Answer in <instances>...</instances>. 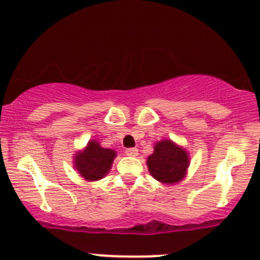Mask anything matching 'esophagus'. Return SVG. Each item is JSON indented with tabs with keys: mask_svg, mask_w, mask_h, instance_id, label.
Masks as SVG:
<instances>
[{
	"mask_svg": "<svg viewBox=\"0 0 260 260\" xmlns=\"http://www.w3.org/2000/svg\"><path fill=\"white\" fill-rule=\"evenodd\" d=\"M125 154L129 156H137L139 155V150H137L136 147H131V149H127V150H125Z\"/></svg>",
	"mask_w": 260,
	"mask_h": 260,
	"instance_id": "esophagus-1",
	"label": "esophagus"
}]
</instances>
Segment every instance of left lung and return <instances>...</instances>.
<instances>
[{
    "instance_id": "8db88e82",
    "label": "left lung",
    "mask_w": 260,
    "mask_h": 260,
    "mask_svg": "<svg viewBox=\"0 0 260 260\" xmlns=\"http://www.w3.org/2000/svg\"><path fill=\"white\" fill-rule=\"evenodd\" d=\"M189 153L185 147L172 140H160L154 145V151L147 156L146 165L151 176L165 185L177 184L186 176Z\"/></svg>"
}]
</instances>
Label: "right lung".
Instances as JSON below:
<instances>
[{
	"label": "right lung",
	"mask_w": 260,
	"mask_h": 260,
	"mask_svg": "<svg viewBox=\"0 0 260 260\" xmlns=\"http://www.w3.org/2000/svg\"><path fill=\"white\" fill-rule=\"evenodd\" d=\"M115 156L114 149H105L97 140H89L83 150L74 154V167L86 181H98L109 174Z\"/></svg>",
	"instance_id": "obj_1"
}]
</instances>
